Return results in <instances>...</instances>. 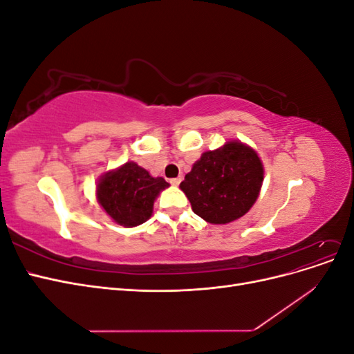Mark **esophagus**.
Segmentation results:
<instances>
[{
	"label": "esophagus",
	"mask_w": 354,
	"mask_h": 354,
	"mask_svg": "<svg viewBox=\"0 0 354 354\" xmlns=\"http://www.w3.org/2000/svg\"><path fill=\"white\" fill-rule=\"evenodd\" d=\"M180 181H181V178H180V177H176V178H171V180H169V183L173 185V186H178V185H180Z\"/></svg>",
	"instance_id": "esophagus-1"
}]
</instances>
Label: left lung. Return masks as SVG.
Wrapping results in <instances>:
<instances>
[{"label":"left lung","mask_w":354,"mask_h":354,"mask_svg":"<svg viewBox=\"0 0 354 354\" xmlns=\"http://www.w3.org/2000/svg\"><path fill=\"white\" fill-rule=\"evenodd\" d=\"M263 178L264 168L254 149L232 140L203 152L180 189L196 216L212 224H227L251 209Z\"/></svg>","instance_id":"1"}]
</instances>
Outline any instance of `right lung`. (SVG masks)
<instances>
[{
  "label": "right lung",
  "mask_w": 354,
  "mask_h": 354,
  "mask_svg": "<svg viewBox=\"0 0 354 354\" xmlns=\"http://www.w3.org/2000/svg\"><path fill=\"white\" fill-rule=\"evenodd\" d=\"M168 186L162 177H152L131 160L103 174L95 195L115 223L134 227L151 218L156 196Z\"/></svg>",
  "instance_id": "add662e5"
}]
</instances>
